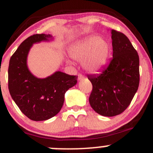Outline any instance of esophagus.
Wrapping results in <instances>:
<instances>
[{
  "label": "esophagus",
  "mask_w": 153,
  "mask_h": 153,
  "mask_svg": "<svg viewBox=\"0 0 153 153\" xmlns=\"http://www.w3.org/2000/svg\"><path fill=\"white\" fill-rule=\"evenodd\" d=\"M78 81H81V80L83 79V75L82 74H78Z\"/></svg>",
  "instance_id": "esophagus-1"
}]
</instances>
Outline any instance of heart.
<instances>
[{"label":"heart","mask_w":153,"mask_h":153,"mask_svg":"<svg viewBox=\"0 0 153 153\" xmlns=\"http://www.w3.org/2000/svg\"><path fill=\"white\" fill-rule=\"evenodd\" d=\"M110 45L100 36L91 35L74 43L69 53L73 59L83 62V67L92 73L102 71L110 55Z\"/></svg>","instance_id":"heart-1"}]
</instances>
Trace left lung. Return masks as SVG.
<instances>
[{
    "instance_id": "8db88e82",
    "label": "left lung",
    "mask_w": 153,
    "mask_h": 153,
    "mask_svg": "<svg viewBox=\"0 0 153 153\" xmlns=\"http://www.w3.org/2000/svg\"><path fill=\"white\" fill-rule=\"evenodd\" d=\"M113 59L98 75H88L92 84L89 103L104 117L122 114L137 91L139 85V57L129 39L111 30Z\"/></svg>"
}]
</instances>
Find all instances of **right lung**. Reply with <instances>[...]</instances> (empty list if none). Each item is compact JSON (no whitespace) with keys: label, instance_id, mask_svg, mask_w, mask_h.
<instances>
[{"label":"right lung","instance_id":"right-lung-1","mask_svg":"<svg viewBox=\"0 0 153 153\" xmlns=\"http://www.w3.org/2000/svg\"><path fill=\"white\" fill-rule=\"evenodd\" d=\"M52 39L45 33L29 36L9 61V93L20 111L33 121L47 120L57 114L64 104L66 91L77 83L76 75L57 71L45 78H38L28 70L27 57L33 44Z\"/></svg>","mask_w":153,"mask_h":153}]
</instances>
